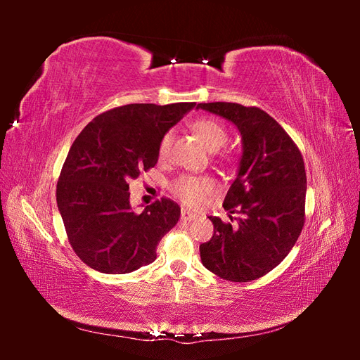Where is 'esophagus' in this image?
<instances>
[{
	"mask_svg": "<svg viewBox=\"0 0 360 360\" xmlns=\"http://www.w3.org/2000/svg\"><path fill=\"white\" fill-rule=\"evenodd\" d=\"M181 219L183 221H193V219H197V214L195 213H192V212H189V210H181Z\"/></svg>",
	"mask_w": 360,
	"mask_h": 360,
	"instance_id": "1",
	"label": "esophagus"
}]
</instances>
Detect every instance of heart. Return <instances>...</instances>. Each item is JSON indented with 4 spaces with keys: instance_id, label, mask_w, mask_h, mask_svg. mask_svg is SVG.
Returning a JSON list of instances; mask_svg holds the SVG:
<instances>
[{
    "instance_id": "b5f03b06",
    "label": "heart",
    "mask_w": 360,
    "mask_h": 360,
    "mask_svg": "<svg viewBox=\"0 0 360 360\" xmlns=\"http://www.w3.org/2000/svg\"><path fill=\"white\" fill-rule=\"evenodd\" d=\"M192 130L197 134L207 148L216 151L219 150L228 141L226 127L214 118H198L192 123ZM172 143V134L167 132L159 141L158 156L160 160H165L169 155V148ZM216 191V184L213 180L207 177H191L184 176L172 184V193L189 207H198L210 193Z\"/></svg>"
}]
</instances>
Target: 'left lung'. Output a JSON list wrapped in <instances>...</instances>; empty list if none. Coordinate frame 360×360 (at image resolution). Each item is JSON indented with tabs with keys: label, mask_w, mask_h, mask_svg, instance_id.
I'll use <instances>...</instances> for the list:
<instances>
[{
	"label": "left lung",
	"mask_w": 360,
	"mask_h": 360,
	"mask_svg": "<svg viewBox=\"0 0 360 360\" xmlns=\"http://www.w3.org/2000/svg\"><path fill=\"white\" fill-rule=\"evenodd\" d=\"M197 108L233 122L243 153L224 209L237 225L209 216L214 234L200 245L205 269L222 279L249 282L274 270L296 245L304 224L307 172L300 150L274 117L231 102ZM233 222V216H231Z\"/></svg>",
	"instance_id": "obj_1"
}]
</instances>
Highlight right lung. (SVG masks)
Listing matches in <instances>:
<instances>
[{
	"label": "right lung",
	"mask_w": 360,
	"mask_h": 360,
	"mask_svg": "<svg viewBox=\"0 0 360 360\" xmlns=\"http://www.w3.org/2000/svg\"><path fill=\"white\" fill-rule=\"evenodd\" d=\"M193 106H118L93 118L73 141L57 183V204L75 254L86 266L123 275L156 259L180 207L160 198L135 213L129 181L156 165L160 138Z\"/></svg>",
	"instance_id": "obj_1"
}]
</instances>
